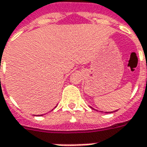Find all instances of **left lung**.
<instances>
[{
    "mask_svg": "<svg viewBox=\"0 0 147 147\" xmlns=\"http://www.w3.org/2000/svg\"><path fill=\"white\" fill-rule=\"evenodd\" d=\"M116 111H117V110H116ZM113 112H115V111H113ZM106 113H109V112H106ZM109 113H110V112H109ZM111 113H113V112H111Z\"/></svg>",
    "mask_w": 147,
    "mask_h": 147,
    "instance_id": "obj_1",
    "label": "left lung"
}]
</instances>
